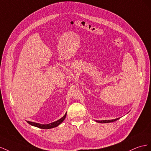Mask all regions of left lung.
<instances>
[{"label": "left lung", "mask_w": 151, "mask_h": 151, "mask_svg": "<svg viewBox=\"0 0 151 151\" xmlns=\"http://www.w3.org/2000/svg\"><path fill=\"white\" fill-rule=\"evenodd\" d=\"M120 118L114 119H111V120H101V121H99V120H96V122L97 123H111V122H113L116 121V120L119 119Z\"/></svg>", "instance_id": "left-lung-1"}]
</instances>
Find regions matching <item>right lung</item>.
Instances as JSON below:
<instances>
[{"instance_id": "obj_1", "label": "right lung", "mask_w": 151, "mask_h": 151, "mask_svg": "<svg viewBox=\"0 0 151 151\" xmlns=\"http://www.w3.org/2000/svg\"><path fill=\"white\" fill-rule=\"evenodd\" d=\"M66 113H65V114L64 115L63 117H62L61 119H59L57 121H55L54 122L52 123H50L49 124H42L40 123H35V122H29L27 121V123H29V124H31V125L33 126V127H38V128H42V129H50V128H55L58 127V125H59L60 124H61L64 119H65L66 117Z\"/></svg>"}]
</instances>
